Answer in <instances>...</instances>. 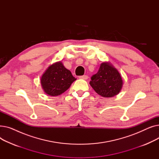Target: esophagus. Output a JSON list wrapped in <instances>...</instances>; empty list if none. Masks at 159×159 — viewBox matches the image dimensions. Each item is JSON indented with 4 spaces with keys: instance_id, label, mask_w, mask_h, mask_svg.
I'll return each mask as SVG.
<instances>
[{
    "instance_id": "1",
    "label": "esophagus",
    "mask_w": 159,
    "mask_h": 159,
    "mask_svg": "<svg viewBox=\"0 0 159 159\" xmlns=\"http://www.w3.org/2000/svg\"><path fill=\"white\" fill-rule=\"evenodd\" d=\"M79 79H80L87 80V79H88V77L87 76V75H82V76H79Z\"/></svg>"
}]
</instances>
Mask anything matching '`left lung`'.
Returning <instances> with one entry per match:
<instances>
[{
	"mask_svg": "<svg viewBox=\"0 0 159 159\" xmlns=\"http://www.w3.org/2000/svg\"><path fill=\"white\" fill-rule=\"evenodd\" d=\"M95 92L103 97H113L119 93L123 82L121 75L110 62H102L98 72L89 82Z\"/></svg>",
	"mask_w": 159,
	"mask_h": 159,
	"instance_id": "obj_1",
	"label": "left lung"
}]
</instances>
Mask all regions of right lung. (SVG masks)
Returning <instances> with one entry per match:
<instances>
[{
    "mask_svg": "<svg viewBox=\"0 0 159 159\" xmlns=\"http://www.w3.org/2000/svg\"><path fill=\"white\" fill-rule=\"evenodd\" d=\"M76 80L63 64L57 62L48 67L40 79L44 92L50 96H58L68 89Z\"/></svg>",
    "mask_w": 159,
    "mask_h": 159,
    "instance_id": "1",
    "label": "right lung"
}]
</instances>
